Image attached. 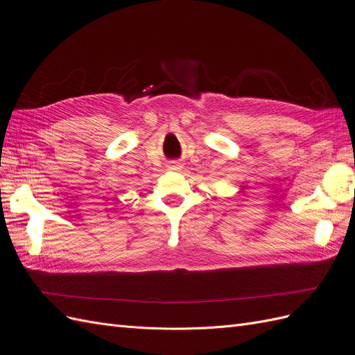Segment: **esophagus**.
Here are the masks:
<instances>
[{
    "mask_svg": "<svg viewBox=\"0 0 355 355\" xmlns=\"http://www.w3.org/2000/svg\"><path fill=\"white\" fill-rule=\"evenodd\" d=\"M180 167H182V166H180L179 163H171L168 168H170V170H180Z\"/></svg>",
    "mask_w": 355,
    "mask_h": 355,
    "instance_id": "34e87169",
    "label": "esophagus"
}]
</instances>
